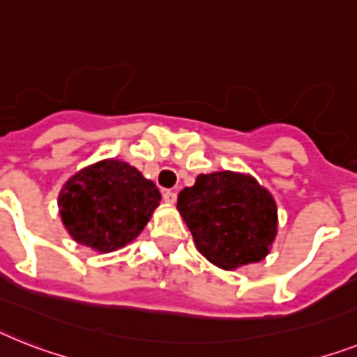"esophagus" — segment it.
<instances>
[{"mask_svg":"<svg viewBox=\"0 0 357 357\" xmlns=\"http://www.w3.org/2000/svg\"><path fill=\"white\" fill-rule=\"evenodd\" d=\"M162 197H164V200H166L167 204H175L176 200V193L172 190H164L162 191Z\"/></svg>","mask_w":357,"mask_h":357,"instance_id":"34e87169","label":"esophagus"}]
</instances>
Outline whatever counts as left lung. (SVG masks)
<instances>
[{"label":"left lung","mask_w":357,"mask_h":357,"mask_svg":"<svg viewBox=\"0 0 357 357\" xmlns=\"http://www.w3.org/2000/svg\"><path fill=\"white\" fill-rule=\"evenodd\" d=\"M176 208L199 252L225 270L257 263L278 231L275 200L252 176L231 172L197 176Z\"/></svg>","instance_id":"8db88e82"}]
</instances>
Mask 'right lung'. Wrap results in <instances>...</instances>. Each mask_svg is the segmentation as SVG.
I'll list each match as a JSON object with an SVG mask.
<instances>
[{"label":"right lung","mask_w":357,"mask_h":357,"mask_svg":"<svg viewBox=\"0 0 357 357\" xmlns=\"http://www.w3.org/2000/svg\"><path fill=\"white\" fill-rule=\"evenodd\" d=\"M160 202V191L122 160H102L66 182L60 215L76 243L113 252L137 237Z\"/></svg>","instance_id":"obj_1"}]
</instances>
